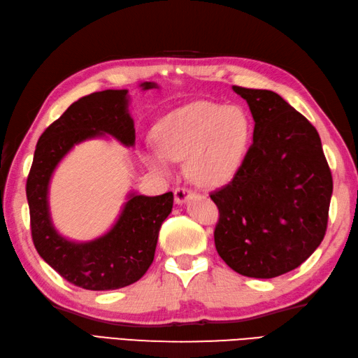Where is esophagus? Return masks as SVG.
I'll use <instances>...</instances> for the list:
<instances>
[{"mask_svg": "<svg viewBox=\"0 0 358 358\" xmlns=\"http://www.w3.org/2000/svg\"><path fill=\"white\" fill-rule=\"evenodd\" d=\"M192 193H193L192 189L187 187H178L176 189H174V201H176V203H184Z\"/></svg>", "mask_w": 358, "mask_h": 358, "instance_id": "34e87169", "label": "esophagus"}]
</instances>
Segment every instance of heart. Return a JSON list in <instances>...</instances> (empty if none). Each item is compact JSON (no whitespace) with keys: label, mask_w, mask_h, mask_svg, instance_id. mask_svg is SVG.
I'll list each match as a JSON object with an SVG mask.
<instances>
[{"label":"heart","mask_w":358,"mask_h":358,"mask_svg":"<svg viewBox=\"0 0 358 358\" xmlns=\"http://www.w3.org/2000/svg\"><path fill=\"white\" fill-rule=\"evenodd\" d=\"M157 148L145 152L152 170L166 174L171 160L187 159L194 182L217 187L229 182L244 164L252 123L243 108L193 101L174 109L157 123Z\"/></svg>","instance_id":"1"}]
</instances>
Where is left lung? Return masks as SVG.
<instances>
[{
  "label": "left lung",
  "mask_w": 358,
  "mask_h": 358,
  "mask_svg": "<svg viewBox=\"0 0 358 358\" xmlns=\"http://www.w3.org/2000/svg\"><path fill=\"white\" fill-rule=\"evenodd\" d=\"M255 120L253 143L227 185L210 194L220 210L215 245L233 271L275 278L322 244L332 174L315 127L278 94L233 86Z\"/></svg>",
  "instance_id": "left-lung-1"
}]
</instances>
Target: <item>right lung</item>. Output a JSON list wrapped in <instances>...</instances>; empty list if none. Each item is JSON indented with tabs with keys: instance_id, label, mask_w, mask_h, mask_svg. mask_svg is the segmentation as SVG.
I'll use <instances>...</instances> for the list:
<instances>
[{
	"instance_id": "add662e5",
	"label": "right lung",
	"mask_w": 358,
	"mask_h": 358,
	"mask_svg": "<svg viewBox=\"0 0 358 358\" xmlns=\"http://www.w3.org/2000/svg\"><path fill=\"white\" fill-rule=\"evenodd\" d=\"M141 86L150 90L157 85L145 82ZM127 90H106L74 101L40 136L26 182L36 252L64 280L87 290H114L141 280L155 259L160 225L173 208L171 192L152 198L129 194L114 227L83 244L64 239L50 222L49 180L74 145L103 134L127 147L134 145L136 129L127 109Z\"/></svg>"
}]
</instances>
